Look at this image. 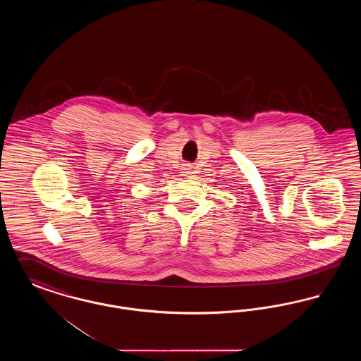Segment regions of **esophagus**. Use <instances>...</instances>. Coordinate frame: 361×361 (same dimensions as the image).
Listing matches in <instances>:
<instances>
[{"mask_svg":"<svg viewBox=\"0 0 361 361\" xmlns=\"http://www.w3.org/2000/svg\"><path fill=\"white\" fill-rule=\"evenodd\" d=\"M181 173L184 174V176H188L192 173V166L189 165V164H184L183 166H181Z\"/></svg>","mask_w":361,"mask_h":361,"instance_id":"1","label":"esophagus"}]
</instances>
